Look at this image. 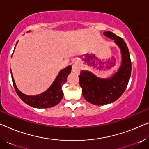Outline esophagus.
I'll return each mask as SVG.
<instances>
[{
	"mask_svg": "<svg viewBox=\"0 0 149 149\" xmlns=\"http://www.w3.org/2000/svg\"><path fill=\"white\" fill-rule=\"evenodd\" d=\"M72 71L73 72L76 73V74H78V73L80 72L81 71V65L79 62H74V64H72Z\"/></svg>",
	"mask_w": 149,
	"mask_h": 149,
	"instance_id": "obj_1",
	"label": "esophagus"
}]
</instances>
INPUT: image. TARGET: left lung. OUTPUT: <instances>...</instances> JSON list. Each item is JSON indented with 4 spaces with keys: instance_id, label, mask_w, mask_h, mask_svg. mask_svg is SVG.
<instances>
[{
    "instance_id": "obj_1",
    "label": "left lung",
    "mask_w": 149,
    "mask_h": 149,
    "mask_svg": "<svg viewBox=\"0 0 149 149\" xmlns=\"http://www.w3.org/2000/svg\"><path fill=\"white\" fill-rule=\"evenodd\" d=\"M103 34L119 47L121 63L117 72L108 79L99 78L89 71L81 70L79 77L83 96L93 105L108 104L119 99L127 86L132 72L129 50L123 38L112 32L106 31Z\"/></svg>"
}]
</instances>
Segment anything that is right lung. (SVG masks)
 Returning <instances> with one entry per match:
<instances>
[{
  "mask_svg": "<svg viewBox=\"0 0 149 149\" xmlns=\"http://www.w3.org/2000/svg\"><path fill=\"white\" fill-rule=\"evenodd\" d=\"M16 43V45H17ZM16 47V45H15ZM71 65L62 69L58 73L54 82L51 86L43 93L36 95H28L20 91L16 86L11 71L12 81L14 88L18 96L28 105L37 109H47L58 104L62 100L64 93L62 89V85L67 81V77L71 72Z\"/></svg>",
  "mask_w": 149,
  "mask_h": 149,
  "instance_id": "1",
  "label": "right lung"
}]
</instances>
